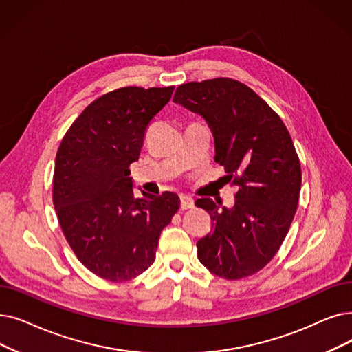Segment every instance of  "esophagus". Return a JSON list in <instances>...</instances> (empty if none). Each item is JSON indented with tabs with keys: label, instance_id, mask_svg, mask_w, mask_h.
Here are the masks:
<instances>
[{
	"label": "esophagus",
	"instance_id": "1",
	"mask_svg": "<svg viewBox=\"0 0 352 352\" xmlns=\"http://www.w3.org/2000/svg\"><path fill=\"white\" fill-rule=\"evenodd\" d=\"M179 200H181V204H179L181 210H188L194 207V200L188 195H179Z\"/></svg>",
	"mask_w": 352,
	"mask_h": 352
}]
</instances>
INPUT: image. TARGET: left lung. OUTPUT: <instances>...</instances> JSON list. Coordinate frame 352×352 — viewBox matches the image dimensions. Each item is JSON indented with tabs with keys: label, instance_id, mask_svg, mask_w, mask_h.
Here are the masks:
<instances>
[{
	"label": "left lung",
	"instance_id": "8db88e82",
	"mask_svg": "<svg viewBox=\"0 0 352 352\" xmlns=\"http://www.w3.org/2000/svg\"><path fill=\"white\" fill-rule=\"evenodd\" d=\"M201 115L212 132L216 162L237 187L232 208L198 198L212 220L197 256L212 274L236 280L262 270L289 232L302 171L280 116L244 83L216 78L179 85L173 99Z\"/></svg>",
	"mask_w": 352,
	"mask_h": 352
}]
</instances>
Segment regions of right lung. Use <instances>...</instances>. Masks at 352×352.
Instances as JSON below:
<instances>
[{"label":"right lung","mask_w":352,"mask_h":352,"mask_svg":"<svg viewBox=\"0 0 352 352\" xmlns=\"http://www.w3.org/2000/svg\"><path fill=\"white\" fill-rule=\"evenodd\" d=\"M174 86L109 91L76 119L58 146L53 204L69 246L96 276L124 282L155 261L162 228L179 208L165 191L136 198L129 166L138 161L149 122Z\"/></svg>","instance_id":"add662e5"}]
</instances>
